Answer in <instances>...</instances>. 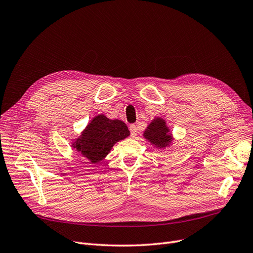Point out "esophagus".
<instances>
[{
    "label": "esophagus",
    "mask_w": 253,
    "mask_h": 253,
    "mask_svg": "<svg viewBox=\"0 0 253 253\" xmlns=\"http://www.w3.org/2000/svg\"><path fill=\"white\" fill-rule=\"evenodd\" d=\"M129 130H130V134H131L133 137L137 134V127H136V125H134V124L130 125L129 126Z\"/></svg>",
    "instance_id": "obj_1"
}]
</instances>
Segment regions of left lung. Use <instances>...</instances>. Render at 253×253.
<instances>
[{
	"label": "left lung",
	"mask_w": 253,
	"mask_h": 253,
	"mask_svg": "<svg viewBox=\"0 0 253 253\" xmlns=\"http://www.w3.org/2000/svg\"><path fill=\"white\" fill-rule=\"evenodd\" d=\"M168 132H169V129L166 127L165 121L157 119L153 121L150 126L148 127L144 135L154 145L158 147H164L167 146L171 141V136L170 134H168Z\"/></svg>",
	"instance_id": "8db88e82"
}]
</instances>
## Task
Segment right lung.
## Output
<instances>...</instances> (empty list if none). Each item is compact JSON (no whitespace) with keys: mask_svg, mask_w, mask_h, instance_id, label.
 Here are the masks:
<instances>
[{"mask_svg":"<svg viewBox=\"0 0 253 253\" xmlns=\"http://www.w3.org/2000/svg\"><path fill=\"white\" fill-rule=\"evenodd\" d=\"M129 130L123 121L109 120L98 116L84 130L75 148L91 163H98L110 151L117 142L129 135Z\"/></svg>","mask_w":253,"mask_h":253,"instance_id":"add662e5","label":"right lung"}]
</instances>
